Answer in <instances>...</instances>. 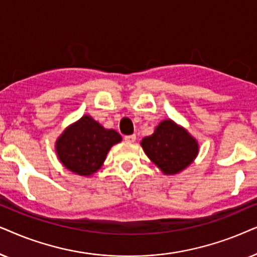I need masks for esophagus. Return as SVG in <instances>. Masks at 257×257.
Here are the masks:
<instances>
[{
    "mask_svg": "<svg viewBox=\"0 0 257 257\" xmlns=\"http://www.w3.org/2000/svg\"><path fill=\"white\" fill-rule=\"evenodd\" d=\"M124 140H125L126 142L133 143V142L136 141V135H135V134H133V135H126V136H124Z\"/></svg>",
    "mask_w": 257,
    "mask_h": 257,
    "instance_id": "obj_1",
    "label": "esophagus"
}]
</instances>
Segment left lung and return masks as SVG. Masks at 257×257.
Instances as JSON below:
<instances>
[{
  "label": "left lung",
  "instance_id": "8db88e82",
  "mask_svg": "<svg viewBox=\"0 0 257 257\" xmlns=\"http://www.w3.org/2000/svg\"><path fill=\"white\" fill-rule=\"evenodd\" d=\"M146 155L164 175H176L194 162L200 152L197 140L173 119H163L141 141Z\"/></svg>",
  "mask_w": 257,
  "mask_h": 257
}]
</instances>
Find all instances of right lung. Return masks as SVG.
Segmentation results:
<instances>
[{"label": "right lung", "instance_id": "obj_1", "mask_svg": "<svg viewBox=\"0 0 257 257\" xmlns=\"http://www.w3.org/2000/svg\"><path fill=\"white\" fill-rule=\"evenodd\" d=\"M121 141L114 129H105L90 115H83L57 138L55 152L64 168L89 177L101 169L109 150Z\"/></svg>", "mask_w": 257, "mask_h": 257}]
</instances>
